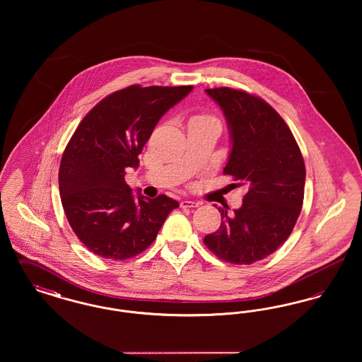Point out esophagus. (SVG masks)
Wrapping results in <instances>:
<instances>
[{
  "mask_svg": "<svg viewBox=\"0 0 362 362\" xmlns=\"http://www.w3.org/2000/svg\"><path fill=\"white\" fill-rule=\"evenodd\" d=\"M180 206L187 207V209H192V207L199 206V204H198V202H194V201H189V199H185V201H182V202H180Z\"/></svg>",
  "mask_w": 362,
  "mask_h": 362,
  "instance_id": "34e87169",
  "label": "esophagus"
}]
</instances>
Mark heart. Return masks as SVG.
I'll use <instances>...</instances> for the list:
<instances>
[{"label":"heart","instance_id":"obj_1","mask_svg":"<svg viewBox=\"0 0 362 362\" xmlns=\"http://www.w3.org/2000/svg\"><path fill=\"white\" fill-rule=\"evenodd\" d=\"M207 119H214V118H213V117H210V115L199 114V115H195L191 121H207Z\"/></svg>","mask_w":362,"mask_h":362}]
</instances>
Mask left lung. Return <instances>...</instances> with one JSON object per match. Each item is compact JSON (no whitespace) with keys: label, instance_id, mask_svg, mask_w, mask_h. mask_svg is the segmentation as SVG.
Returning <instances> with one entry per match:
<instances>
[{"label":"left lung","instance_id":"8db88e82","mask_svg":"<svg viewBox=\"0 0 362 362\" xmlns=\"http://www.w3.org/2000/svg\"><path fill=\"white\" fill-rule=\"evenodd\" d=\"M206 93L229 127L232 149L224 173L248 191L232 216L218 207L221 225L204 243L228 263L251 264L291 236L304 201V158L289 126L263 99L226 86Z\"/></svg>","mask_w":362,"mask_h":362}]
</instances>
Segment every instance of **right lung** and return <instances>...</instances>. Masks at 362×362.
Returning a JSON list of instances; mask_svg holds the SVG:
<instances>
[{
	"label": "right lung",
	"mask_w": 362,
	"mask_h": 362,
	"mask_svg": "<svg viewBox=\"0 0 362 362\" xmlns=\"http://www.w3.org/2000/svg\"><path fill=\"white\" fill-rule=\"evenodd\" d=\"M192 86H130L96 104L77 126L59 165V195L76 236L98 257L133 258L145 251L179 207L161 194L155 199L124 182L160 118Z\"/></svg>",
	"instance_id": "add662e5"
}]
</instances>
